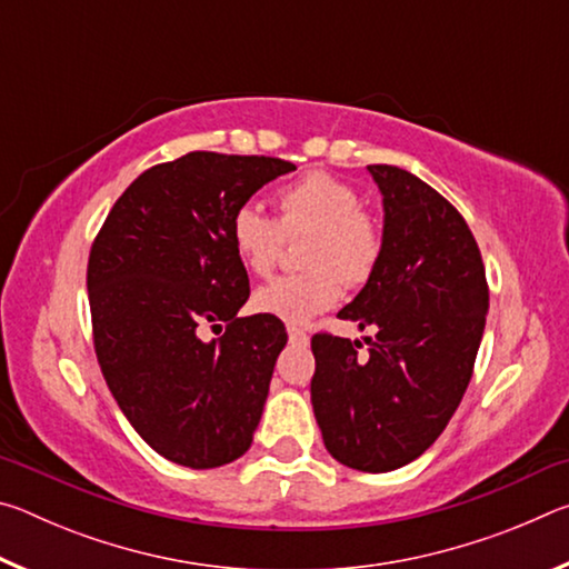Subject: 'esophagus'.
I'll use <instances>...</instances> for the list:
<instances>
[{"label":"esophagus","mask_w":569,"mask_h":569,"mask_svg":"<svg viewBox=\"0 0 569 569\" xmlns=\"http://www.w3.org/2000/svg\"><path fill=\"white\" fill-rule=\"evenodd\" d=\"M288 341H291L293 346H306L308 333L303 329H298V326H288Z\"/></svg>","instance_id":"obj_1"}]
</instances>
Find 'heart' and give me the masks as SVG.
Instances as JSON below:
<instances>
[{
    "mask_svg": "<svg viewBox=\"0 0 569 569\" xmlns=\"http://www.w3.org/2000/svg\"><path fill=\"white\" fill-rule=\"evenodd\" d=\"M278 223L256 206H240L230 218V243L253 276H268L281 258L286 236L311 233L303 273L281 276L253 296L258 313L286 323H306L343 296V281L361 286L377 271L381 230L359 208V192L326 172H308L278 190Z\"/></svg>",
    "mask_w": 569,
    "mask_h": 569,
    "instance_id": "obj_1",
    "label": "heart"
}]
</instances>
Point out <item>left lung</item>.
Instances as JSON below:
<instances>
[{"mask_svg": "<svg viewBox=\"0 0 569 569\" xmlns=\"http://www.w3.org/2000/svg\"><path fill=\"white\" fill-rule=\"evenodd\" d=\"M381 192L377 271L339 319L359 341L316 333L311 403L341 465L391 471L421 457L457 411L485 333L489 291L477 240L439 192L397 166H366Z\"/></svg>", "mask_w": 569, "mask_h": 569, "instance_id": "left-lung-1", "label": "left lung"}]
</instances>
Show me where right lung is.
Listing matches in <instances>:
<instances>
[{
	"label": "right lung",
	"mask_w": 569,
	"mask_h": 569,
	"mask_svg": "<svg viewBox=\"0 0 569 569\" xmlns=\"http://www.w3.org/2000/svg\"><path fill=\"white\" fill-rule=\"evenodd\" d=\"M293 162L188 152L142 172L112 206L88 263L94 351L114 401L160 457L213 469L243 457L288 333L238 319L248 273L230 218ZM229 326L203 342L200 325Z\"/></svg>",
	"instance_id": "right-lung-1"
}]
</instances>
